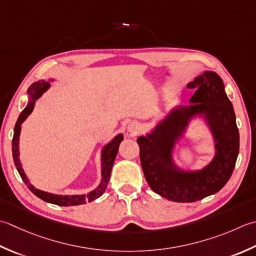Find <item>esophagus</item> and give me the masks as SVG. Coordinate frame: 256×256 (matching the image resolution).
I'll list each match as a JSON object with an SVG mask.
<instances>
[{"label": "esophagus", "instance_id": "1", "mask_svg": "<svg viewBox=\"0 0 256 256\" xmlns=\"http://www.w3.org/2000/svg\"><path fill=\"white\" fill-rule=\"evenodd\" d=\"M141 131V124L138 123V122H131L128 125V132L130 133V135H132V136H135V135H138Z\"/></svg>", "mask_w": 256, "mask_h": 256}]
</instances>
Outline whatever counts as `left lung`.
Here are the masks:
<instances>
[{
	"mask_svg": "<svg viewBox=\"0 0 256 256\" xmlns=\"http://www.w3.org/2000/svg\"><path fill=\"white\" fill-rule=\"evenodd\" d=\"M188 88H196L190 105L174 106L136 140L150 188L180 203L196 202L218 192L231 178L240 150L234 108L218 74L204 71ZM195 119H201L209 130L214 148L212 161L198 170L180 167L174 160L176 145Z\"/></svg>",
	"mask_w": 256,
	"mask_h": 256,
	"instance_id": "obj_1",
	"label": "left lung"
}]
</instances>
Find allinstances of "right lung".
Masks as SVG:
<instances>
[{
  "label": "right lung",
  "mask_w": 256,
  "mask_h": 256,
  "mask_svg": "<svg viewBox=\"0 0 256 256\" xmlns=\"http://www.w3.org/2000/svg\"><path fill=\"white\" fill-rule=\"evenodd\" d=\"M56 81L55 78H52L51 82ZM51 86L50 82H46L45 80H38V82H34L28 90V103L26 105L22 113L20 114L18 118V122L15 124L14 128V135L12 141V153H13V160L15 168H16L18 174L21 175L23 182L28 185L34 195H36L43 201L48 203H52L55 205H60V206H72V205H81L86 204L88 202H92L94 200L98 198L101 195L105 192L106 186L110 181V176H111V171L113 168V164L118 152L120 143L123 141V134L120 133L116 136H114L111 141L108 144H105L102 151H101V183H100L93 191L88 192V194H73V195H63V194H54L50 192L42 191L34 186L33 184L30 182L28 178L25 174L24 170L22 168L21 160H20V134H21L22 123L28 118V115L33 112L35 102L42 96V95L48 91Z\"/></svg>",
  "instance_id": "1"
}]
</instances>
